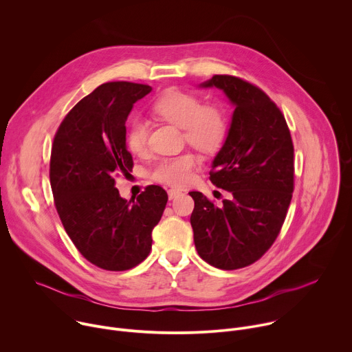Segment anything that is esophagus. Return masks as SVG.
<instances>
[{
	"instance_id": "34e87169",
	"label": "esophagus",
	"mask_w": 352,
	"mask_h": 352,
	"mask_svg": "<svg viewBox=\"0 0 352 352\" xmlns=\"http://www.w3.org/2000/svg\"><path fill=\"white\" fill-rule=\"evenodd\" d=\"M182 192H179V190H177V189H168V199L170 200H173V199H175L177 196H179Z\"/></svg>"
}]
</instances>
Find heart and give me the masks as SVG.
<instances>
[{
	"mask_svg": "<svg viewBox=\"0 0 352 352\" xmlns=\"http://www.w3.org/2000/svg\"><path fill=\"white\" fill-rule=\"evenodd\" d=\"M153 111L160 118L182 128L188 143L200 152H216L226 138L227 120L223 111L214 106H204L202 100L192 93L177 89L167 90L155 102ZM147 136V124L135 118L126 131V146L132 153L144 152ZM195 164V157L189 153L164 159L153 170V179L182 186L192 178Z\"/></svg>",
	"mask_w": 352,
	"mask_h": 352,
	"instance_id": "obj_1",
	"label": "heart"
}]
</instances>
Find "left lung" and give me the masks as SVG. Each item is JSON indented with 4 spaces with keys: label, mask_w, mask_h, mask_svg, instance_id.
<instances>
[{
    "label": "left lung",
    "mask_w": 352,
    "mask_h": 352,
    "mask_svg": "<svg viewBox=\"0 0 352 352\" xmlns=\"http://www.w3.org/2000/svg\"><path fill=\"white\" fill-rule=\"evenodd\" d=\"M199 87L223 90L234 113L210 171L230 196L216 206L202 192H189L193 241L205 262L235 270L261 259L281 230L294 190V146L284 116L259 87L230 75Z\"/></svg>",
    "instance_id": "8db88e82"
}]
</instances>
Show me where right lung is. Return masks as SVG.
Masks as SVG:
<instances>
[{"instance_id":"1","label":"right lung","mask_w":352,"mask_h":352,"mask_svg":"<svg viewBox=\"0 0 352 352\" xmlns=\"http://www.w3.org/2000/svg\"><path fill=\"white\" fill-rule=\"evenodd\" d=\"M150 91L131 82L100 85L68 113L54 138L50 184L57 212L82 256L104 270H128L147 258L168 200L159 185L131 200L116 188L114 178L133 167L126 118Z\"/></svg>"}]
</instances>
